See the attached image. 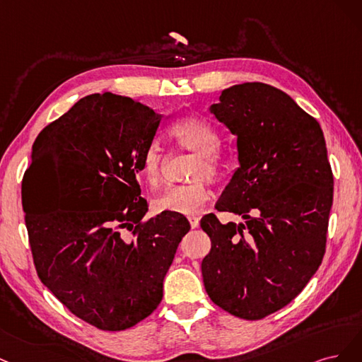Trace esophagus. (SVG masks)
Returning <instances> with one entry per match:
<instances>
[{"label": "esophagus", "mask_w": 362, "mask_h": 362, "mask_svg": "<svg viewBox=\"0 0 362 362\" xmlns=\"http://www.w3.org/2000/svg\"><path fill=\"white\" fill-rule=\"evenodd\" d=\"M188 219H189V224H191L192 228H197L198 224H200V218H198V216H189Z\"/></svg>", "instance_id": "obj_1"}]
</instances>
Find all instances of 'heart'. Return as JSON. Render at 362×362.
<instances>
[{"label":"heart","mask_w":362,"mask_h":362,"mask_svg":"<svg viewBox=\"0 0 362 362\" xmlns=\"http://www.w3.org/2000/svg\"><path fill=\"white\" fill-rule=\"evenodd\" d=\"M168 136L176 147L194 151V159L188 170V176L192 180L170 185L155 198V209L158 212L194 215L211 200L212 192L205 177L219 182L226 176L227 159L216 148L219 135L207 120L188 115L170 124ZM139 173L144 183L153 189L164 180V153L158 144L146 148L139 162Z\"/></svg>","instance_id":"1"}]
</instances>
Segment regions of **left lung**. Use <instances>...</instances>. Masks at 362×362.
Returning <instances> with one entry per match:
<instances>
[{
	"mask_svg": "<svg viewBox=\"0 0 362 362\" xmlns=\"http://www.w3.org/2000/svg\"><path fill=\"white\" fill-rule=\"evenodd\" d=\"M211 111L238 136L240 164L215 207L245 224L202 218L212 243L203 281L218 307L260 320L290 304L322 263L334 195L328 151L319 122L272 86L226 88Z\"/></svg>",
	"mask_w": 362,
	"mask_h": 362,
	"instance_id": "1",
	"label": "left lung"
}]
</instances>
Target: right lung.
Segmentation results:
<instances>
[{
    "label": "right lung",
    "mask_w": 362,
    "mask_h": 362,
    "mask_svg": "<svg viewBox=\"0 0 362 362\" xmlns=\"http://www.w3.org/2000/svg\"><path fill=\"white\" fill-rule=\"evenodd\" d=\"M160 115L112 93L78 100L33 144L22 207L40 281L102 331L132 328L162 300V284L191 226L148 209L136 179Z\"/></svg>",
    "instance_id": "add662e5"
}]
</instances>
